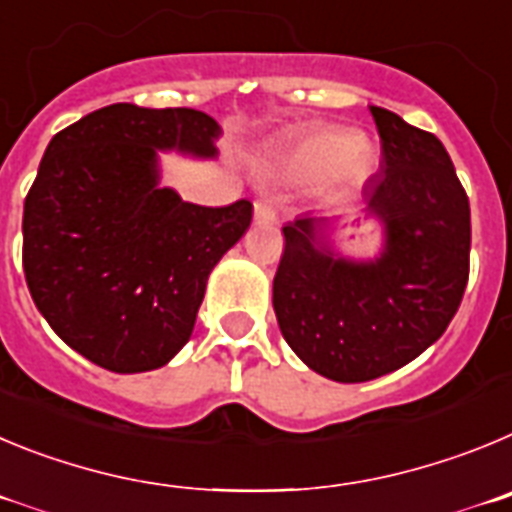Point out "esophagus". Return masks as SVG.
Segmentation results:
<instances>
[{
  "label": "esophagus",
  "instance_id": "34e87169",
  "mask_svg": "<svg viewBox=\"0 0 512 512\" xmlns=\"http://www.w3.org/2000/svg\"><path fill=\"white\" fill-rule=\"evenodd\" d=\"M278 214H275V204L270 199L255 201V222L257 224H275Z\"/></svg>",
  "mask_w": 512,
  "mask_h": 512
}]
</instances>
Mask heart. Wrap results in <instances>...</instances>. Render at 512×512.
Segmentation results:
<instances>
[{
	"instance_id": "1",
	"label": "heart",
	"mask_w": 512,
	"mask_h": 512,
	"mask_svg": "<svg viewBox=\"0 0 512 512\" xmlns=\"http://www.w3.org/2000/svg\"><path fill=\"white\" fill-rule=\"evenodd\" d=\"M288 168L298 176L319 178L334 170L339 181H365L372 170V153L352 132L344 130H316L308 132L288 158Z\"/></svg>"
}]
</instances>
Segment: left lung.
Returning a JSON list of instances; mask_svg holds the SVG:
<instances>
[{
    "label": "left lung",
    "instance_id": "obj_1",
    "mask_svg": "<svg viewBox=\"0 0 512 512\" xmlns=\"http://www.w3.org/2000/svg\"><path fill=\"white\" fill-rule=\"evenodd\" d=\"M380 173L362 191L365 224L385 242L349 260L326 242V216L283 227L273 308L285 342L336 382L388 375L426 352L454 319L469 278V199L446 147L398 114L370 107Z\"/></svg>",
    "mask_w": 512,
    "mask_h": 512
}]
</instances>
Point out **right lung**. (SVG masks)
Returning a JSON list of instances; mask_svg holds the SVG:
<instances>
[{
  "instance_id": "1",
  "label": "right lung",
  "mask_w": 512,
  "mask_h": 512,
  "mask_svg": "<svg viewBox=\"0 0 512 512\" xmlns=\"http://www.w3.org/2000/svg\"><path fill=\"white\" fill-rule=\"evenodd\" d=\"M219 135L196 109L112 104L50 140L25 199L22 267L50 329L94 365L158 370L191 339L252 204L211 209L160 188L158 150L216 158Z\"/></svg>"
}]
</instances>
